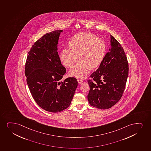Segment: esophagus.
<instances>
[{"mask_svg": "<svg viewBox=\"0 0 151 151\" xmlns=\"http://www.w3.org/2000/svg\"><path fill=\"white\" fill-rule=\"evenodd\" d=\"M77 81H78V83L79 84L82 83L83 81V80H81V79H78Z\"/></svg>", "mask_w": 151, "mask_h": 151, "instance_id": "34e87169", "label": "esophagus"}]
</instances>
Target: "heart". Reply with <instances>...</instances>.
Returning a JSON list of instances; mask_svg holds the SVG:
<instances>
[{"label": "heart", "instance_id": "1", "mask_svg": "<svg viewBox=\"0 0 151 151\" xmlns=\"http://www.w3.org/2000/svg\"><path fill=\"white\" fill-rule=\"evenodd\" d=\"M69 49L63 48L60 53V60L63 65L68 68L74 67L70 71L71 76L78 78L86 76L90 70L98 67L104 56L106 45L104 42L90 32L77 34L69 41Z\"/></svg>", "mask_w": 151, "mask_h": 151}]
</instances>
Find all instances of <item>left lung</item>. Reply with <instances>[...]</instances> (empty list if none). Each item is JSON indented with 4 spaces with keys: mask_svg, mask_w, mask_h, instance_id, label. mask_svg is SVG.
Masks as SVG:
<instances>
[{
    "mask_svg": "<svg viewBox=\"0 0 151 151\" xmlns=\"http://www.w3.org/2000/svg\"><path fill=\"white\" fill-rule=\"evenodd\" d=\"M111 46L99 68L88 79V99L91 106L107 109L121 99L129 73L128 62L123 47L110 35Z\"/></svg>",
    "mask_w": 151,
    "mask_h": 151,
    "instance_id": "1",
    "label": "left lung"
}]
</instances>
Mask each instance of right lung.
I'll use <instances>...</instances> for the list:
<instances>
[{
  "instance_id": "obj_1",
  "label": "right lung",
  "mask_w": 151,
  "mask_h": 151,
  "mask_svg": "<svg viewBox=\"0 0 151 151\" xmlns=\"http://www.w3.org/2000/svg\"><path fill=\"white\" fill-rule=\"evenodd\" d=\"M62 30L47 33L32 45L27 57L25 75L30 93L43 109L59 112L71 104L78 83L75 77L60 82L66 72L58 52Z\"/></svg>"
}]
</instances>
